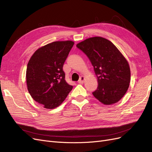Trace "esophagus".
I'll list each match as a JSON object with an SVG mask.
<instances>
[{"instance_id": "obj_1", "label": "esophagus", "mask_w": 152, "mask_h": 152, "mask_svg": "<svg viewBox=\"0 0 152 152\" xmlns=\"http://www.w3.org/2000/svg\"><path fill=\"white\" fill-rule=\"evenodd\" d=\"M84 79H85L84 77L81 76V77H80V79H79V81H78V82H79V84H83V82H84Z\"/></svg>"}]
</instances>
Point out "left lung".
<instances>
[{
  "instance_id": "left-lung-1",
  "label": "left lung",
  "mask_w": 152,
  "mask_h": 152,
  "mask_svg": "<svg viewBox=\"0 0 152 152\" xmlns=\"http://www.w3.org/2000/svg\"><path fill=\"white\" fill-rule=\"evenodd\" d=\"M94 67L98 86L93 92L104 104L118 102L127 92L131 81L129 63L112 42L101 37L87 39L77 44Z\"/></svg>"
}]
</instances>
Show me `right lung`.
I'll list each match as a JSON object with an SVG mask.
<instances>
[{"label": "right lung", "instance_id": "right-lung-1", "mask_svg": "<svg viewBox=\"0 0 152 152\" xmlns=\"http://www.w3.org/2000/svg\"><path fill=\"white\" fill-rule=\"evenodd\" d=\"M73 44L71 40L48 44L37 50L27 65V88L45 108L58 107L73 88L65 80L63 67Z\"/></svg>", "mask_w": 152, "mask_h": 152}]
</instances>
